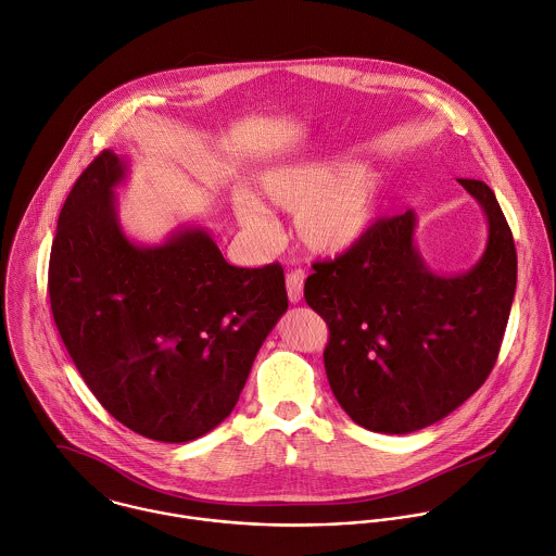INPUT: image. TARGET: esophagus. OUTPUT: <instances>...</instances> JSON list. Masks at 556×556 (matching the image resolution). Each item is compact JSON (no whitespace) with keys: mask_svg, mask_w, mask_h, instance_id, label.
I'll return each instance as SVG.
<instances>
[{"mask_svg":"<svg viewBox=\"0 0 556 556\" xmlns=\"http://www.w3.org/2000/svg\"><path fill=\"white\" fill-rule=\"evenodd\" d=\"M286 288H288L290 303H299L303 299V275L301 273H290L286 277Z\"/></svg>","mask_w":556,"mask_h":556,"instance_id":"1","label":"esophagus"}]
</instances>
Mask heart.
Instances as JSON below:
<instances>
[{
	"instance_id": "1",
	"label": "heart",
	"mask_w": 556,
	"mask_h": 556,
	"mask_svg": "<svg viewBox=\"0 0 556 556\" xmlns=\"http://www.w3.org/2000/svg\"><path fill=\"white\" fill-rule=\"evenodd\" d=\"M255 190L270 205L296 212L299 240L320 257L357 249L379 223L386 199L381 173L329 157L273 164L257 175ZM233 214L251 236L273 238L275 218L251 192L236 194Z\"/></svg>"
}]
</instances>
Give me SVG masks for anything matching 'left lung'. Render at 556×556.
<instances>
[{
    "label": "left lung",
    "mask_w": 556,
    "mask_h": 556,
    "mask_svg": "<svg viewBox=\"0 0 556 556\" xmlns=\"http://www.w3.org/2000/svg\"><path fill=\"white\" fill-rule=\"evenodd\" d=\"M488 216V242L464 275L433 273L414 210L381 218L351 253L316 262L305 301L329 325L325 370L359 427L405 435L446 418L490 377L507 329L518 255L485 181L459 179Z\"/></svg>",
    "instance_id": "left-lung-1"
}]
</instances>
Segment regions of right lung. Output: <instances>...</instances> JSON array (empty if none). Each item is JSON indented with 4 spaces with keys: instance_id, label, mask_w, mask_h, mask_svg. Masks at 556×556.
Segmentation results:
<instances>
[{
    "instance_id": "right-lung-1",
    "label": "right lung",
    "mask_w": 556,
    "mask_h": 556,
    "mask_svg": "<svg viewBox=\"0 0 556 556\" xmlns=\"http://www.w3.org/2000/svg\"><path fill=\"white\" fill-rule=\"evenodd\" d=\"M129 162L99 153L71 188L49 257L60 338L103 409L134 433L192 442L236 407L288 309L283 270L231 266L201 225L131 240L116 188Z\"/></svg>"
}]
</instances>
